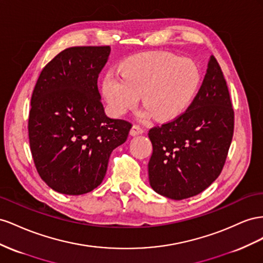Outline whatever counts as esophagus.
I'll list each match as a JSON object with an SVG mask.
<instances>
[{
  "label": "esophagus",
  "instance_id": "obj_1",
  "mask_svg": "<svg viewBox=\"0 0 263 263\" xmlns=\"http://www.w3.org/2000/svg\"><path fill=\"white\" fill-rule=\"evenodd\" d=\"M144 132V130L142 129V127L140 126V125H138V124H133L132 125V127H131V130H130V134L131 136H138V134H142Z\"/></svg>",
  "mask_w": 263,
  "mask_h": 263
}]
</instances>
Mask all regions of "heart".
I'll return each instance as SVG.
<instances>
[{
    "instance_id": "heart-1",
    "label": "heart",
    "mask_w": 263,
    "mask_h": 263,
    "mask_svg": "<svg viewBox=\"0 0 263 263\" xmlns=\"http://www.w3.org/2000/svg\"><path fill=\"white\" fill-rule=\"evenodd\" d=\"M120 71H110L102 81L103 96L116 117L136 107L142 95L145 106L142 118L174 119L190 106L200 81L199 68L193 61L162 51L127 59Z\"/></svg>"
}]
</instances>
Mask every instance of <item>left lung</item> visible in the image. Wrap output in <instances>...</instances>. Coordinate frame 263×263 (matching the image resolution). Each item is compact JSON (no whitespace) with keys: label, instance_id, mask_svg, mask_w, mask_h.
<instances>
[{"label":"left lung","instance_id":"obj_1","mask_svg":"<svg viewBox=\"0 0 263 263\" xmlns=\"http://www.w3.org/2000/svg\"><path fill=\"white\" fill-rule=\"evenodd\" d=\"M234 109L227 82L214 56L194 100L185 112L148 131L152 189L181 200L205 191L221 173L234 136Z\"/></svg>","mask_w":263,"mask_h":263}]
</instances>
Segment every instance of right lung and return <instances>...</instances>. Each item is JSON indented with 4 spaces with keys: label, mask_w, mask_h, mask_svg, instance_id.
<instances>
[{
    "label": "right lung",
    "mask_w": 263,
    "mask_h": 263,
    "mask_svg": "<svg viewBox=\"0 0 263 263\" xmlns=\"http://www.w3.org/2000/svg\"><path fill=\"white\" fill-rule=\"evenodd\" d=\"M110 46H74L44 67L33 90L29 146L37 172L51 190L82 195L98 187L109 157L132 124L104 114L98 77Z\"/></svg>",
    "instance_id": "1"
}]
</instances>
